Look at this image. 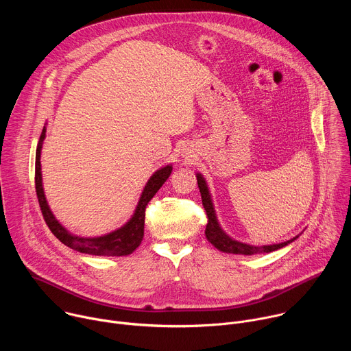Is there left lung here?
<instances>
[{"label":"left lung","instance_id":"left-lung-1","mask_svg":"<svg viewBox=\"0 0 351 351\" xmlns=\"http://www.w3.org/2000/svg\"><path fill=\"white\" fill-rule=\"evenodd\" d=\"M195 178H197V184H198L199 193H202L203 206H204V208L207 211V215H208V223H207V228H206V237L214 247H217L219 250V252L228 253V254H241V256L272 253V252H275V250H279V248L290 244L291 241H294L300 236V234H297V236H294L293 239H290L287 241L278 243V244H268V245H254V244H248V243H241V241L230 237L221 228V225L218 222V217H217V213H215L211 191L208 189L206 178L199 172L195 173Z\"/></svg>","mask_w":351,"mask_h":351}]
</instances>
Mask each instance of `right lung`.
Instances as JSON below:
<instances>
[{
	"label": "right lung",
	"mask_w": 351,
	"mask_h": 351,
	"mask_svg": "<svg viewBox=\"0 0 351 351\" xmlns=\"http://www.w3.org/2000/svg\"><path fill=\"white\" fill-rule=\"evenodd\" d=\"M45 132L47 128L44 125L43 132L38 138L37 149H36V193L38 198V204L43 213V217L49 228L54 233V236L61 240L65 245L76 250V252L90 254V256H107V257H122L132 254L134 250L141 244L143 236H144V211L145 206L148 204L156 193L161 189V186L167 182L169 175L172 173V164H168L160 169H157L149 179L147 180L140 198L137 202L136 210L130 219L123 223L121 228L95 237H84L77 236L69 232L53 214L51 208L48 206V202L45 198L44 187H43V175H41V148L43 143L45 140Z\"/></svg>",
	"instance_id": "right-lung-1"
}]
</instances>
